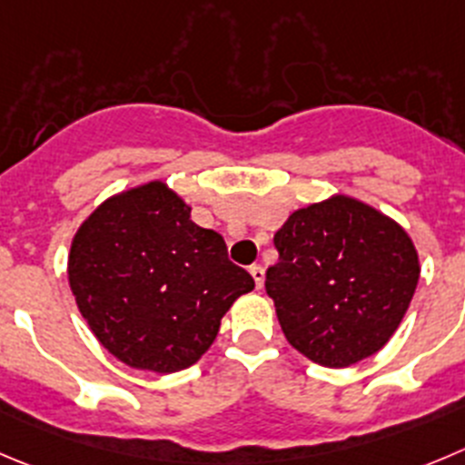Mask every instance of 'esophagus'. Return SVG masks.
I'll use <instances>...</instances> for the list:
<instances>
[{
  "label": "esophagus",
  "instance_id": "1",
  "mask_svg": "<svg viewBox=\"0 0 465 465\" xmlns=\"http://www.w3.org/2000/svg\"><path fill=\"white\" fill-rule=\"evenodd\" d=\"M249 272H251V276H253L255 287H258V290H262V285H264V269L260 267V264H253V267H251Z\"/></svg>",
  "mask_w": 465,
  "mask_h": 465
}]
</instances>
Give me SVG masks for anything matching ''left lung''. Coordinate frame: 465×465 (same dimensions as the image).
<instances>
[{
  "mask_svg": "<svg viewBox=\"0 0 465 465\" xmlns=\"http://www.w3.org/2000/svg\"><path fill=\"white\" fill-rule=\"evenodd\" d=\"M267 294L287 342L324 368H349L386 347L420 281L411 235L347 193L299 207L273 235Z\"/></svg>",
  "mask_w": 465,
  "mask_h": 465,
  "instance_id": "8db88e82",
  "label": "left lung"
}]
</instances>
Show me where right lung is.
Returning a JSON list of instances; mask_svg holds the SVG:
<instances>
[{"mask_svg": "<svg viewBox=\"0 0 465 465\" xmlns=\"http://www.w3.org/2000/svg\"><path fill=\"white\" fill-rule=\"evenodd\" d=\"M68 282L97 342L127 368L159 374L201 361L230 306L255 287L163 180L123 189L82 221Z\"/></svg>", "mask_w": 465, "mask_h": 465, "instance_id": "right-lung-1", "label": "right lung"}]
</instances>
